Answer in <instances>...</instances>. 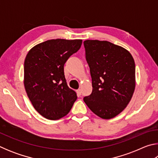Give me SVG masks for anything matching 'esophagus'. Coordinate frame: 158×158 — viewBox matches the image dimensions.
Segmentation results:
<instances>
[{
	"instance_id": "obj_1",
	"label": "esophagus",
	"mask_w": 158,
	"mask_h": 158,
	"mask_svg": "<svg viewBox=\"0 0 158 158\" xmlns=\"http://www.w3.org/2000/svg\"><path fill=\"white\" fill-rule=\"evenodd\" d=\"M77 95L78 96H80L81 95V89H78V90H77Z\"/></svg>"
}]
</instances>
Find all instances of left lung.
<instances>
[{
  "mask_svg": "<svg viewBox=\"0 0 158 158\" xmlns=\"http://www.w3.org/2000/svg\"><path fill=\"white\" fill-rule=\"evenodd\" d=\"M84 44L93 86L84 101L99 117L112 118L124 110L135 91V60L127 50L108 41L88 40Z\"/></svg>",
  "mask_w": 158,
  "mask_h": 158,
  "instance_id": "8db88e82",
  "label": "left lung"
}]
</instances>
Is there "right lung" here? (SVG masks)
Here are the masks:
<instances>
[{"instance_id":"obj_1","label":"right lung","mask_w":158,"mask_h":158,"mask_svg":"<svg viewBox=\"0 0 158 158\" xmlns=\"http://www.w3.org/2000/svg\"><path fill=\"white\" fill-rule=\"evenodd\" d=\"M81 40L56 39L32 48L24 61V86L35 110L49 120L66 116L77 96L67 84L64 65L81 46Z\"/></svg>"}]
</instances>
